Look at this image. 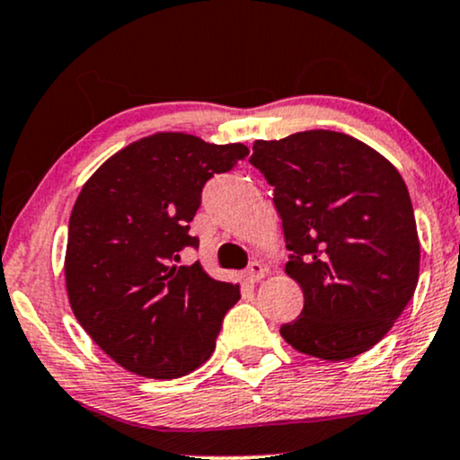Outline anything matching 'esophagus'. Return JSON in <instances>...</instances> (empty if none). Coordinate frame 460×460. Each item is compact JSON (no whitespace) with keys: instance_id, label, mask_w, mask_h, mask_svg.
I'll return each instance as SVG.
<instances>
[{"instance_id":"esophagus-1","label":"esophagus","mask_w":460,"mask_h":460,"mask_svg":"<svg viewBox=\"0 0 460 460\" xmlns=\"http://www.w3.org/2000/svg\"><path fill=\"white\" fill-rule=\"evenodd\" d=\"M265 274H268V270H265V265L261 261H251V265H248L244 272V279L248 283H259Z\"/></svg>"}]
</instances>
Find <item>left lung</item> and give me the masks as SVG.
<instances>
[{"mask_svg": "<svg viewBox=\"0 0 460 460\" xmlns=\"http://www.w3.org/2000/svg\"><path fill=\"white\" fill-rule=\"evenodd\" d=\"M251 164L274 186L300 317L280 328L293 349L356 358L388 334L413 297L420 242L411 199L394 164L334 130L254 141Z\"/></svg>", "mask_w": 460, "mask_h": 460, "instance_id": "1", "label": "left lung"}]
</instances>
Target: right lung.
I'll return each instance as SVG.
<instances>
[{
	"mask_svg": "<svg viewBox=\"0 0 460 460\" xmlns=\"http://www.w3.org/2000/svg\"><path fill=\"white\" fill-rule=\"evenodd\" d=\"M248 156L244 143L216 146L186 132H156L113 154L76 197L66 246L70 308L121 368L177 379L216 349L240 287L199 263L190 220L209 177Z\"/></svg>",
	"mask_w": 460,
	"mask_h": 460,
	"instance_id": "obj_1",
	"label": "right lung"
}]
</instances>
